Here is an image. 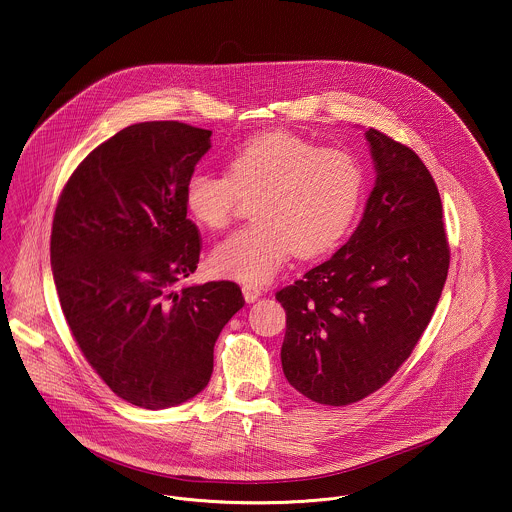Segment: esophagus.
<instances>
[{"instance_id": "esophagus-1", "label": "esophagus", "mask_w": 512, "mask_h": 512, "mask_svg": "<svg viewBox=\"0 0 512 512\" xmlns=\"http://www.w3.org/2000/svg\"><path fill=\"white\" fill-rule=\"evenodd\" d=\"M242 292H244L245 301H247V303H253V301H257V299L263 295V290L257 288V286H253V284H244V286H242Z\"/></svg>"}]
</instances>
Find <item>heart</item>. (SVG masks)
<instances>
[{
	"label": "heart",
	"mask_w": 512,
	"mask_h": 512,
	"mask_svg": "<svg viewBox=\"0 0 512 512\" xmlns=\"http://www.w3.org/2000/svg\"><path fill=\"white\" fill-rule=\"evenodd\" d=\"M365 192L361 159L320 147L288 130L257 134L234 147L226 174L197 169L184 184V205L201 226L224 230L242 199H253V224L217 245L213 268L263 284L290 255L317 259L334 249L355 219Z\"/></svg>",
	"instance_id": "heart-1"
}]
</instances>
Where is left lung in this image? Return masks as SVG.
Listing matches in <instances>:
<instances>
[{
	"label": "left lung",
	"mask_w": 512,
	"mask_h": 512,
	"mask_svg": "<svg viewBox=\"0 0 512 512\" xmlns=\"http://www.w3.org/2000/svg\"><path fill=\"white\" fill-rule=\"evenodd\" d=\"M376 184L349 242L276 292L282 368L295 390L343 407L380 390L424 334L449 270L438 186L411 147L368 128Z\"/></svg>",
	"instance_id": "1"
}]
</instances>
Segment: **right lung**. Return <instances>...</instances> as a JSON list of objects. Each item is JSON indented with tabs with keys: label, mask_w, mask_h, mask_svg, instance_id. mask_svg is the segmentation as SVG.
<instances>
[{
	"label": "right lung",
	"mask_w": 512,
	"mask_h": 512,
	"mask_svg": "<svg viewBox=\"0 0 512 512\" xmlns=\"http://www.w3.org/2000/svg\"><path fill=\"white\" fill-rule=\"evenodd\" d=\"M209 138L178 121L126 126L76 167L53 215V280L74 341L142 409L180 405L209 384L215 341L245 303L230 280L178 288L199 263L184 184Z\"/></svg>",
	"instance_id": "obj_1"
}]
</instances>
